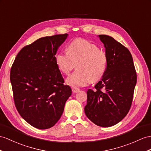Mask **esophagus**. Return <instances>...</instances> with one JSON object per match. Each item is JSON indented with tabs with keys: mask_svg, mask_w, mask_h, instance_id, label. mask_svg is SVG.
<instances>
[{
	"mask_svg": "<svg viewBox=\"0 0 151 151\" xmlns=\"http://www.w3.org/2000/svg\"><path fill=\"white\" fill-rule=\"evenodd\" d=\"M72 90L73 91V93H77L78 92V91L80 90L78 88H76V87H73L72 88Z\"/></svg>",
	"mask_w": 151,
	"mask_h": 151,
	"instance_id": "34e87169",
	"label": "esophagus"
}]
</instances>
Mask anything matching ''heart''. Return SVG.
<instances>
[{"label":"heart","mask_w":151,"mask_h":151,"mask_svg":"<svg viewBox=\"0 0 151 151\" xmlns=\"http://www.w3.org/2000/svg\"><path fill=\"white\" fill-rule=\"evenodd\" d=\"M67 52H60L55 57L59 70L68 75L74 67L77 70L68 76L66 82L72 86H84L100 80L106 72L107 54L95 44L86 40H73L67 46Z\"/></svg>","instance_id":"b5f03b06"}]
</instances>
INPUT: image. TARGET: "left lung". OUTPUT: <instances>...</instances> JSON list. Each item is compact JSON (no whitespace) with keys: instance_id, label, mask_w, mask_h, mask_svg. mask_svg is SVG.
<instances>
[{"instance_id":"obj_1","label":"left lung","mask_w":151,"mask_h":151,"mask_svg":"<svg viewBox=\"0 0 151 151\" xmlns=\"http://www.w3.org/2000/svg\"><path fill=\"white\" fill-rule=\"evenodd\" d=\"M99 37L108 56L107 67L101 80L95 84V90H88L84 112L95 124L106 127L120 122L129 111L137 73L126 47L109 36L101 35Z\"/></svg>"}]
</instances>
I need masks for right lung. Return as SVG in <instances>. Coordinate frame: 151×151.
I'll use <instances>...</instances> for the list:
<instances>
[{
    "mask_svg": "<svg viewBox=\"0 0 151 151\" xmlns=\"http://www.w3.org/2000/svg\"><path fill=\"white\" fill-rule=\"evenodd\" d=\"M68 34L39 38L25 46L11 68L14 104L20 116L32 126L46 129L63 114L72 94L55 61V55Z\"/></svg>",
    "mask_w": 151,
    "mask_h": 151,
    "instance_id": "obj_1",
    "label": "right lung"
}]
</instances>
